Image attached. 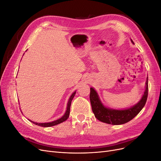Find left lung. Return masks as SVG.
<instances>
[{
	"label": "left lung",
	"mask_w": 161,
	"mask_h": 161,
	"mask_svg": "<svg viewBox=\"0 0 161 161\" xmlns=\"http://www.w3.org/2000/svg\"><path fill=\"white\" fill-rule=\"evenodd\" d=\"M131 42L134 44V42L131 40ZM90 91V101L92 110L95 118L98 120L102 121V122L108 124H124L128 122V121L135 118L144 107L147 100L148 92V77L147 81H146L145 91L142 98L139 101L138 103L131 107V108L125 109L118 110L106 108L101 103L97 91L92 87H91Z\"/></svg>",
	"instance_id": "1"
}]
</instances>
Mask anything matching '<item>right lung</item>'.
I'll return each mask as SVG.
<instances>
[{
	"label": "right lung",
	"mask_w": 161,
	"mask_h": 161,
	"mask_svg": "<svg viewBox=\"0 0 161 161\" xmlns=\"http://www.w3.org/2000/svg\"><path fill=\"white\" fill-rule=\"evenodd\" d=\"M75 94H76V91L73 92V93L71 95V96L70 97L69 102H68V104H67V108H66V111L65 112V114L60 119H56L55 121H52V122H48V123H37V122H35V121H33L31 120H30V119L29 120H30L33 124L37 125L39 126H42V127H51V126L56 125H58V124L63 122V121H65L68 118H69V117L71 102H72V100L73 99V98H74Z\"/></svg>",
	"instance_id": "right-lung-1"
}]
</instances>
